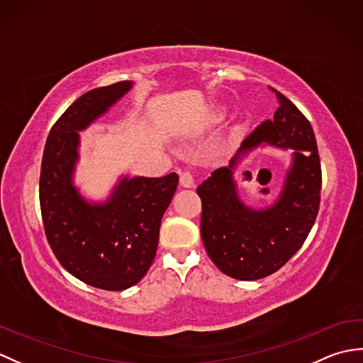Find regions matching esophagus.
Returning a JSON list of instances; mask_svg holds the SVG:
<instances>
[{
    "instance_id": "34e87169",
    "label": "esophagus",
    "mask_w": 363,
    "mask_h": 363,
    "mask_svg": "<svg viewBox=\"0 0 363 363\" xmlns=\"http://www.w3.org/2000/svg\"><path fill=\"white\" fill-rule=\"evenodd\" d=\"M179 181L182 187L190 189L195 186V177L191 174V172H189V169H182V172H179Z\"/></svg>"
}]
</instances>
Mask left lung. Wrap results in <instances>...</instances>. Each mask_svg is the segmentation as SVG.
<instances>
[{"label": "left lung", "instance_id": "1", "mask_svg": "<svg viewBox=\"0 0 363 363\" xmlns=\"http://www.w3.org/2000/svg\"><path fill=\"white\" fill-rule=\"evenodd\" d=\"M272 89V87H269ZM279 107L242 142L246 152L262 142L293 148V167L282 195L265 211H252L238 199L233 165L215 169L198 187L201 238L220 272L240 281L273 274L293 257L309 235L320 209L321 164L313 129L303 112L272 89Z\"/></svg>", "mask_w": 363, "mask_h": 363}]
</instances>
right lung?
<instances>
[{"label": "right lung", "mask_w": 363, "mask_h": 363, "mask_svg": "<svg viewBox=\"0 0 363 363\" xmlns=\"http://www.w3.org/2000/svg\"><path fill=\"white\" fill-rule=\"evenodd\" d=\"M133 86L121 81L79 96L54 123L42 157L38 198L45 235L68 273L91 287H133L156 257L160 221L177 187L176 173L123 179L106 204L84 201L72 184L78 130Z\"/></svg>", "instance_id": "add662e5"}]
</instances>
